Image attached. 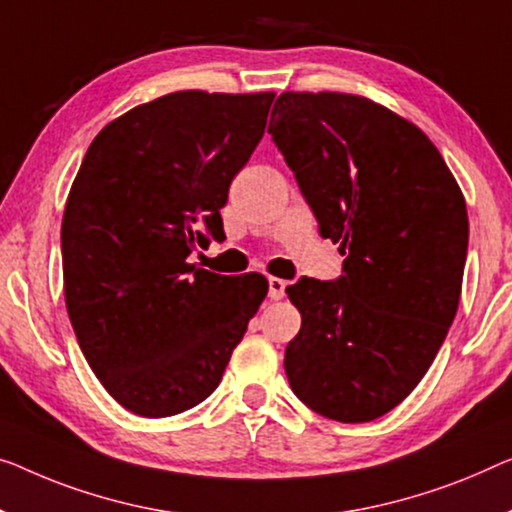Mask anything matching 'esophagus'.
Masks as SVG:
<instances>
[{
	"instance_id": "34e87169",
	"label": "esophagus",
	"mask_w": 512,
	"mask_h": 512,
	"mask_svg": "<svg viewBox=\"0 0 512 512\" xmlns=\"http://www.w3.org/2000/svg\"><path fill=\"white\" fill-rule=\"evenodd\" d=\"M285 289H287V282L285 280L269 278V299L271 301H280L282 296H285Z\"/></svg>"
}]
</instances>
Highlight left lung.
<instances>
[{
	"instance_id": "obj_1",
	"label": "left lung",
	"mask_w": 512,
	"mask_h": 512,
	"mask_svg": "<svg viewBox=\"0 0 512 512\" xmlns=\"http://www.w3.org/2000/svg\"><path fill=\"white\" fill-rule=\"evenodd\" d=\"M269 133L319 234L345 255L335 280L287 287L301 312L289 386L333 421H375L414 391L451 329L467 204L427 135L368 98L285 91Z\"/></svg>"
}]
</instances>
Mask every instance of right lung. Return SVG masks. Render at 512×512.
Returning a JSON list of instances; mask_svg holds the SVG:
<instances>
[{"label":"right lung","instance_id":"obj_1","mask_svg":"<svg viewBox=\"0 0 512 512\" xmlns=\"http://www.w3.org/2000/svg\"><path fill=\"white\" fill-rule=\"evenodd\" d=\"M271 103L160 96L105 126L73 181L61 223L66 310L94 375L137 416L207 400L264 301L259 273L218 276L186 259L225 239L220 209Z\"/></svg>","mask_w":512,"mask_h":512}]
</instances>
